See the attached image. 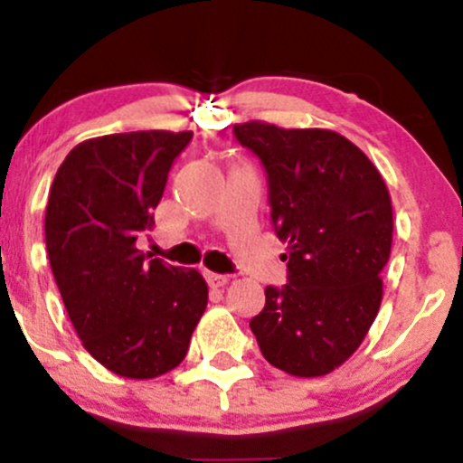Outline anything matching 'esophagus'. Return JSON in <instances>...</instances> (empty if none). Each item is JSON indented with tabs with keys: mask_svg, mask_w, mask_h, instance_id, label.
<instances>
[{
	"mask_svg": "<svg viewBox=\"0 0 463 463\" xmlns=\"http://www.w3.org/2000/svg\"><path fill=\"white\" fill-rule=\"evenodd\" d=\"M205 278H208L210 287H226L228 279H231L228 275H222V273H208Z\"/></svg>",
	"mask_w": 463,
	"mask_h": 463,
	"instance_id": "obj_1",
	"label": "esophagus"
}]
</instances>
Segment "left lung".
Returning <instances> with one entry per match:
<instances>
[{
  "mask_svg": "<svg viewBox=\"0 0 463 463\" xmlns=\"http://www.w3.org/2000/svg\"><path fill=\"white\" fill-rule=\"evenodd\" d=\"M232 132L269 175L270 219L287 241L288 282L266 287L250 329L273 367L325 376L361 347L381 307L394 231L387 185L367 154L331 129L249 120Z\"/></svg>",
  "mask_w": 463,
  "mask_h": 463,
  "instance_id": "1",
  "label": "left lung"
}]
</instances>
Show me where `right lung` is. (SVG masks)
I'll return each instance as SVG.
<instances>
[{
  "mask_svg": "<svg viewBox=\"0 0 463 463\" xmlns=\"http://www.w3.org/2000/svg\"><path fill=\"white\" fill-rule=\"evenodd\" d=\"M190 138L147 129L78 143L46 203V253L69 320L100 365L134 381L184 361L208 305L197 269L147 261L137 249Z\"/></svg>",
  "mask_w": 463,
  "mask_h": 463,
  "instance_id": "add662e5",
  "label": "right lung"
}]
</instances>
